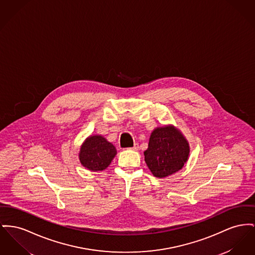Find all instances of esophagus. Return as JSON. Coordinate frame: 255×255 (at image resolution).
<instances>
[{
    "instance_id": "esophagus-1",
    "label": "esophagus",
    "mask_w": 255,
    "mask_h": 255,
    "mask_svg": "<svg viewBox=\"0 0 255 255\" xmlns=\"http://www.w3.org/2000/svg\"><path fill=\"white\" fill-rule=\"evenodd\" d=\"M131 149L134 150V151H136V150L138 149V143H135L134 146Z\"/></svg>"
}]
</instances>
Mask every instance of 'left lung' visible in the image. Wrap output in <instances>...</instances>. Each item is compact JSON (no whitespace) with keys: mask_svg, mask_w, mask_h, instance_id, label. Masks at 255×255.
<instances>
[{"mask_svg":"<svg viewBox=\"0 0 255 255\" xmlns=\"http://www.w3.org/2000/svg\"><path fill=\"white\" fill-rule=\"evenodd\" d=\"M190 144L178 128L168 124L155 128L149 137L144 161L151 173L165 178L183 168L189 160Z\"/></svg>","mask_w":255,"mask_h":255,"instance_id":"obj_1","label":"left lung"}]
</instances>
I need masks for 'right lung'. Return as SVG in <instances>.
Returning <instances> with one entry per match:
<instances>
[{"instance_id": "obj_1", "label": "right lung", "mask_w": 255, "mask_h": 255, "mask_svg": "<svg viewBox=\"0 0 255 255\" xmlns=\"http://www.w3.org/2000/svg\"><path fill=\"white\" fill-rule=\"evenodd\" d=\"M117 153L115 145L103 135H91L81 145L79 160L89 170L102 171L112 163Z\"/></svg>"}]
</instances>
